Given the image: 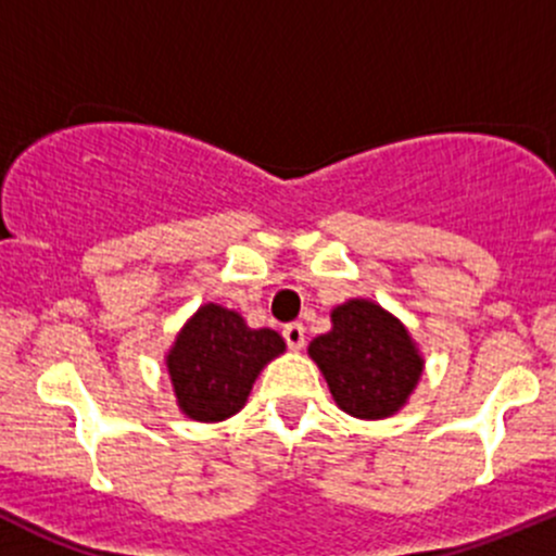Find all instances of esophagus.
Returning a JSON list of instances; mask_svg holds the SVG:
<instances>
[{"mask_svg":"<svg viewBox=\"0 0 556 556\" xmlns=\"http://www.w3.org/2000/svg\"><path fill=\"white\" fill-rule=\"evenodd\" d=\"M283 340L291 351H302L305 348V326L302 324H286L283 326Z\"/></svg>","mask_w":556,"mask_h":556,"instance_id":"34e87169","label":"esophagus"}]
</instances>
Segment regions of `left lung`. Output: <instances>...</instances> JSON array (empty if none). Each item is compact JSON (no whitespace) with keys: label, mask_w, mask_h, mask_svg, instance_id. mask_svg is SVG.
<instances>
[{"label":"left lung","mask_w":556,"mask_h":556,"mask_svg":"<svg viewBox=\"0 0 556 556\" xmlns=\"http://www.w3.org/2000/svg\"><path fill=\"white\" fill-rule=\"evenodd\" d=\"M342 412L362 420L396 415L422 375L420 351L406 326L371 300L331 311V331L307 348Z\"/></svg>","instance_id":"obj_1"}]
</instances>
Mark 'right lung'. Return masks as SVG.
Returning a JSON list of instances; mask_svg holds the SVG:
<instances>
[{
	"instance_id": "right-lung-1",
	"label": "right lung",
	"mask_w": 556,
	"mask_h": 556,
	"mask_svg": "<svg viewBox=\"0 0 556 556\" xmlns=\"http://www.w3.org/2000/svg\"><path fill=\"white\" fill-rule=\"evenodd\" d=\"M283 351L278 331L251 329L240 313L208 302L165 356L176 404L198 422L227 420L243 409L260 371Z\"/></svg>"
}]
</instances>
